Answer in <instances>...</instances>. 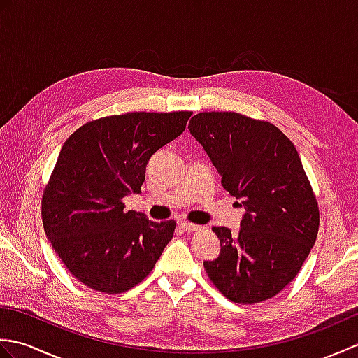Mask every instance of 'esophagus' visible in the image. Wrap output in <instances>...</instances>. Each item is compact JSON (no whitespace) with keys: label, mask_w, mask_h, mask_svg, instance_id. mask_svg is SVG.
Returning <instances> with one entry per match:
<instances>
[{"label":"esophagus","mask_w":358,"mask_h":358,"mask_svg":"<svg viewBox=\"0 0 358 358\" xmlns=\"http://www.w3.org/2000/svg\"><path fill=\"white\" fill-rule=\"evenodd\" d=\"M180 226L183 227V229H185L186 232H196V231H201V229H203V226L194 224V223H191V222H181Z\"/></svg>","instance_id":"1"}]
</instances>
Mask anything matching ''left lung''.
<instances>
[{"label":"left lung","instance_id":"1","mask_svg":"<svg viewBox=\"0 0 358 358\" xmlns=\"http://www.w3.org/2000/svg\"><path fill=\"white\" fill-rule=\"evenodd\" d=\"M189 131L222 175L223 187L246 209L237 237L227 227H212L222 250L203 263L208 277L234 303L269 300L300 272L320 226L299 152L269 121L235 112L196 113Z\"/></svg>","mask_w":358,"mask_h":358}]
</instances>
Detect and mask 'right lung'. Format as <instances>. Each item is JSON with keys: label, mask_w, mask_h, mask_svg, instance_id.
<instances>
[{"label": "right lung", "mask_w": 358, "mask_h": 358, "mask_svg": "<svg viewBox=\"0 0 358 358\" xmlns=\"http://www.w3.org/2000/svg\"><path fill=\"white\" fill-rule=\"evenodd\" d=\"M192 112H132L92 120L63 144L41 200L45 235L72 275L121 294L146 278L177 223L124 210L149 158L183 134Z\"/></svg>", "instance_id": "right-lung-1"}]
</instances>
